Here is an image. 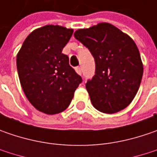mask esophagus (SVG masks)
I'll list each match as a JSON object with an SVG mask.
<instances>
[{
	"label": "esophagus",
	"mask_w": 157,
	"mask_h": 157,
	"mask_svg": "<svg viewBox=\"0 0 157 157\" xmlns=\"http://www.w3.org/2000/svg\"><path fill=\"white\" fill-rule=\"evenodd\" d=\"M76 71H77V73L78 74H79V75H81L82 74V69H81V67H76Z\"/></svg>",
	"instance_id": "obj_1"
}]
</instances>
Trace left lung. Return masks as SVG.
Returning <instances> with one entry per match:
<instances>
[{
  "mask_svg": "<svg viewBox=\"0 0 157 157\" xmlns=\"http://www.w3.org/2000/svg\"><path fill=\"white\" fill-rule=\"evenodd\" d=\"M74 36L95 61V75L86 84L94 107L105 113L126 108L137 94L143 74L135 42L107 22L78 29Z\"/></svg>",
  "mask_w": 157,
  "mask_h": 157,
  "instance_id": "left-lung-1",
  "label": "left lung"
}]
</instances>
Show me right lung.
<instances>
[{"label": "right lung", "mask_w": 157, "mask_h": 157, "mask_svg": "<svg viewBox=\"0 0 157 157\" xmlns=\"http://www.w3.org/2000/svg\"><path fill=\"white\" fill-rule=\"evenodd\" d=\"M73 29L46 25L35 29L23 42L16 57L21 87L39 111L56 114L69 106L82 78L62 53Z\"/></svg>", "instance_id": "add662e5"}]
</instances>
